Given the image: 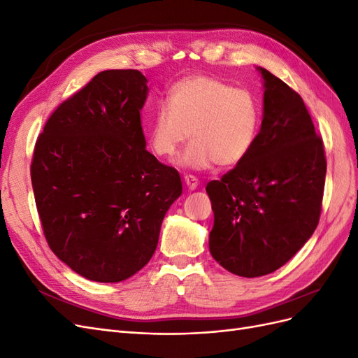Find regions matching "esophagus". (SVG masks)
<instances>
[{
	"label": "esophagus",
	"instance_id": "esophagus-1",
	"mask_svg": "<svg viewBox=\"0 0 358 358\" xmlns=\"http://www.w3.org/2000/svg\"><path fill=\"white\" fill-rule=\"evenodd\" d=\"M185 185L189 191H194L199 187V179L196 176H192V175H187L185 176Z\"/></svg>",
	"mask_w": 358,
	"mask_h": 358
}]
</instances>
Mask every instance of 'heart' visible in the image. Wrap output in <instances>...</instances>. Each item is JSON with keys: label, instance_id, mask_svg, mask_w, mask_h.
Wrapping results in <instances>:
<instances>
[{"label": "heart", "instance_id": "obj_1", "mask_svg": "<svg viewBox=\"0 0 358 358\" xmlns=\"http://www.w3.org/2000/svg\"><path fill=\"white\" fill-rule=\"evenodd\" d=\"M262 119V104L252 91L212 76H188L169 90L167 106L155 110L149 146L158 158L173 159L189 136L191 145L180 158L183 167L230 169L251 154Z\"/></svg>", "mask_w": 358, "mask_h": 358}]
</instances>
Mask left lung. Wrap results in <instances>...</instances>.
Instances as JSON below:
<instances>
[{
  "label": "left lung",
  "mask_w": 358,
  "mask_h": 358,
  "mask_svg": "<svg viewBox=\"0 0 358 358\" xmlns=\"http://www.w3.org/2000/svg\"><path fill=\"white\" fill-rule=\"evenodd\" d=\"M264 112L254 149L206 187L215 215L212 257L229 272L257 278L297 254L315 231L326 154L301 96L266 69Z\"/></svg>",
  "instance_id": "left-lung-1"
}]
</instances>
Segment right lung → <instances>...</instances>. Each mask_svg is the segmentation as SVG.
<instances>
[{
    "label": "right lung",
    "instance_id": "right-lung-1",
    "mask_svg": "<svg viewBox=\"0 0 358 358\" xmlns=\"http://www.w3.org/2000/svg\"><path fill=\"white\" fill-rule=\"evenodd\" d=\"M146 82L138 70L99 73L50 115L32 155L48 245L95 282H121L149 263L182 194L178 170L145 149Z\"/></svg>",
    "mask_w": 358,
    "mask_h": 358
}]
</instances>
